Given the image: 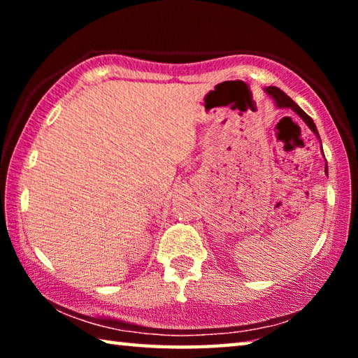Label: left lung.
Here are the masks:
<instances>
[{
    "label": "left lung",
    "instance_id": "1",
    "mask_svg": "<svg viewBox=\"0 0 358 358\" xmlns=\"http://www.w3.org/2000/svg\"><path fill=\"white\" fill-rule=\"evenodd\" d=\"M265 93L268 94V96H271V98L275 99V102H276V107L278 108H290V110H294L296 115H299V117L305 121V123L308 124V128H310L314 134L317 136V138H319V132H317V128H316V124H314V121L311 120V117L310 115H306L305 112L301 110V108L295 104V102L289 98V96L286 94V93H282L280 88H276V87H268V88H265ZM320 141V138H319ZM320 147H322V145H320ZM325 172H327V167H325Z\"/></svg>",
    "mask_w": 358,
    "mask_h": 358
}]
</instances>
